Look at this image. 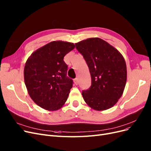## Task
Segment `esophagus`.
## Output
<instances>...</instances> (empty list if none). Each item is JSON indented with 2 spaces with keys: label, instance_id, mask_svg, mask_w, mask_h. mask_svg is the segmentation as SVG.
<instances>
[{
  "label": "esophagus",
  "instance_id": "1",
  "mask_svg": "<svg viewBox=\"0 0 151 151\" xmlns=\"http://www.w3.org/2000/svg\"><path fill=\"white\" fill-rule=\"evenodd\" d=\"M74 83H75V84L76 85H77L78 84V79L77 78H76L75 79H74Z\"/></svg>",
  "mask_w": 151,
  "mask_h": 151
}]
</instances>
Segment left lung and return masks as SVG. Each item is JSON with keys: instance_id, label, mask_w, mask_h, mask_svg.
<instances>
[{"instance_id": "left-lung-1", "label": "left lung", "mask_w": 151, "mask_h": 151, "mask_svg": "<svg viewBox=\"0 0 151 151\" xmlns=\"http://www.w3.org/2000/svg\"><path fill=\"white\" fill-rule=\"evenodd\" d=\"M84 57L91 74V85L82 91L86 103L92 109L112 108L123 93L127 80L125 60L121 53L99 38H90L75 43Z\"/></svg>"}]
</instances>
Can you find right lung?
Here are the masks:
<instances>
[{
  "instance_id": "add662e5",
  "label": "right lung",
  "mask_w": 151,
  "mask_h": 151,
  "mask_svg": "<svg viewBox=\"0 0 151 151\" xmlns=\"http://www.w3.org/2000/svg\"><path fill=\"white\" fill-rule=\"evenodd\" d=\"M75 47L73 43L53 41L33 52L24 67L28 93L38 106L57 111L68 99L73 80L66 76L68 66L63 58Z\"/></svg>"
}]
</instances>
